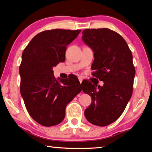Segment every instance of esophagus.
<instances>
[{"mask_svg":"<svg viewBox=\"0 0 152 152\" xmlns=\"http://www.w3.org/2000/svg\"><path fill=\"white\" fill-rule=\"evenodd\" d=\"M79 82H80V83H81V82H82V81H83V79L81 77H79Z\"/></svg>","mask_w":152,"mask_h":152,"instance_id":"esophagus-1","label":"esophagus"}]
</instances>
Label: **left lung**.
<instances>
[{"label": "left lung", "instance_id": "1", "mask_svg": "<svg viewBox=\"0 0 152 152\" xmlns=\"http://www.w3.org/2000/svg\"><path fill=\"white\" fill-rule=\"evenodd\" d=\"M82 34L84 43L94 52L92 76L104 82L102 86L88 81L81 83L83 92L92 98L84 114L92 124L105 126L120 118L132 96V54L123 37L110 29H86Z\"/></svg>", "mask_w": 152, "mask_h": 152}]
</instances>
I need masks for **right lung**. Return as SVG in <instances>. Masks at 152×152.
Segmentation results:
<instances>
[{
    "mask_svg": "<svg viewBox=\"0 0 152 152\" xmlns=\"http://www.w3.org/2000/svg\"><path fill=\"white\" fill-rule=\"evenodd\" d=\"M81 30L53 29L37 34L22 53L20 93L34 121L44 126L62 122L66 105L81 91L77 77L58 80L53 67L65 61L66 47Z\"/></svg>",
    "mask_w": 152,
    "mask_h": 152,
    "instance_id": "obj_1",
    "label": "right lung"
}]
</instances>
